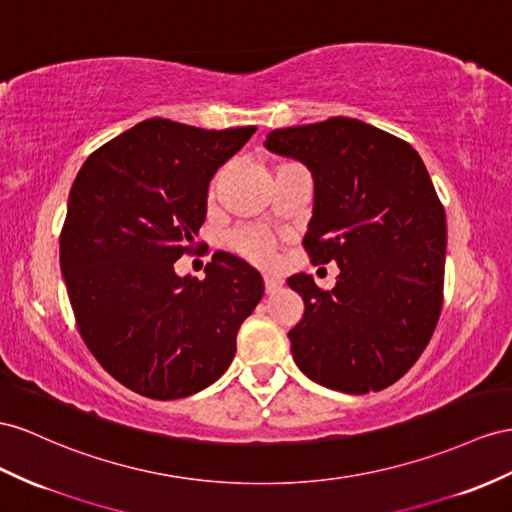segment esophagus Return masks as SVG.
<instances>
[{"instance_id":"1","label":"esophagus","mask_w":512,"mask_h":512,"mask_svg":"<svg viewBox=\"0 0 512 512\" xmlns=\"http://www.w3.org/2000/svg\"><path fill=\"white\" fill-rule=\"evenodd\" d=\"M264 287H266V294H277L281 287H283V281L279 277H272V274H266L264 277Z\"/></svg>"}]
</instances>
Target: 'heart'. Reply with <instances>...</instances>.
Segmentation results:
<instances>
[{
    "label": "heart",
    "mask_w": 512,
    "mask_h": 512,
    "mask_svg": "<svg viewBox=\"0 0 512 512\" xmlns=\"http://www.w3.org/2000/svg\"><path fill=\"white\" fill-rule=\"evenodd\" d=\"M229 246L235 253L257 266H268L274 259V240L261 229H238L229 235Z\"/></svg>",
    "instance_id": "1"
}]
</instances>
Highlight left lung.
<instances>
[{
    "label": "left lung",
    "mask_w": 512,
    "mask_h": 512,
    "mask_svg": "<svg viewBox=\"0 0 512 512\" xmlns=\"http://www.w3.org/2000/svg\"><path fill=\"white\" fill-rule=\"evenodd\" d=\"M264 147L309 168L305 248L313 264L339 268L331 292L311 274L287 279L305 303L287 335L294 361L322 387L381 391L422 355L443 303L448 229L422 157L346 116L274 129Z\"/></svg>",
    "instance_id": "obj_1"
}]
</instances>
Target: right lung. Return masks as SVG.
<instances>
[{"label":"right lung","instance_id":"right-lung-1","mask_svg":"<svg viewBox=\"0 0 512 512\" xmlns=\"http://www.w3.org/2000/svg\"><path fill=\"white\" fill-rule=\"evenodd\" d=\"M253 134L149 119L103 144L73 181L60 270L77 329L140 396L177 400L218 381L264 296L261 274L227 253L212 255L203 281L175 272L205 220L209 181Z\"/></svg>","mask_w":512,"mask_h":512}]
</instances>
